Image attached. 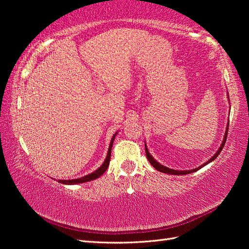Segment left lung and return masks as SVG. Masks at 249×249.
Returning <instances> with one entry per match:
<instances>
[{"instance_id": "8db88e82", "label": "left lung", "mask_w": 249, "mask_h": 249, "mask_svg": "<svg viewBox=\"0 0 249 249\" xmlns=\"http://www.w3.org/2000/svg\"><path fill=\"white\" fill-rule=\"evenodd\" d=\"M228 99H229V95H228ZM228 126H229V123L227 124V128H226V131H225V136H224V140H223V142H221V144H220V146H219V149L217 150V152L215 153L214 154V156H212L210 158V160H208V161H205L203 165H201V166H199L198 168H195V169H193V170H174V169H171V168H168V167H166V166H162L161 163H160L158 162L156 160H154V157H153L151 154H150V152H149V150H147V146H146V144H145V142H144V146H145V154H146V158L147 160H149V161H150V163L151 165L154 167L157 171H160V172H162V173H168V174H173V176H184V174H188V173H193V172H196V171H198L199 169H201L202 167H204V166H206L208 165V163H210V162H212L216 157H217L218 155H219V153L221 152V150H223V147H224V145H225V143H226V139H227V133H228Z\"/></svg>"}]
</instances>
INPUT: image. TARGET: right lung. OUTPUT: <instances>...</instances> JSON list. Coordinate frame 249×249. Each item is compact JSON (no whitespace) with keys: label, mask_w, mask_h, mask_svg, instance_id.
Returning <instances> with one entry per match:
<instances>
[{"label":"right lung","mask_w":249,"mask_h":249,"mask_svg":"<svg viewBox=\"0 0 249 249\" xmlns=\"http://www.w3.org/2000/svg\"><path fill=\"white\" fill-rule=\"evenodd\" d=\"M116 134H118V131L113 135L112 138H111L110 141V144H109V149H108V153H107V156H106V160L104 161V163L102 166H100L97 170H95L94 172L88 174V176H84L82 178H73V179H57V182H60L61 184H66V185H76V184H81V183H86V182H89V181H93V179H96L98 178L102 174H104L107 170L108 167H109V162H110V157H111V149H112V144H113V140L115 138Z\"/></svg>","instance_id":"1"}]
</instances>
